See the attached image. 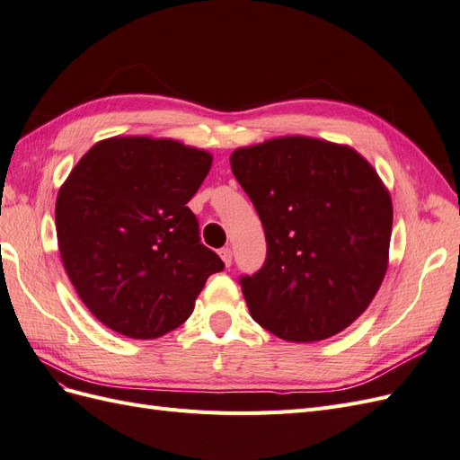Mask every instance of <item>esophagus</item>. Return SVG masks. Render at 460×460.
Listing matches in <instances>:
<instances>
[{
  "label": "esophagus",
  "mask_w": 460,
  "mask_h": 460,
  "mask_svg": "<svg viewBox=\"0 0 460 460\" xmlns=\"http://www.w3.org/2000/svg\"><path fill=\"white\" fill-rule=\"evenodd\" d=\"M218 255H220V259H222V262H225V267H230L232 264V252L228 247H222L220 252H218Z\"/></svg>",
  "instance_id": "esophagus-1"
}]
</instances>
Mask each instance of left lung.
Returning a JSON list of instances; mask_svg holds the SVG:
<instances>
[{
	"label": "left lung",
	"instance_id": "1",
	"mask_svg": "<svg viewBox=\"0 0 460 460\" xmlns=\"http://www.w3.org/2000/svg\"><path fill=\"white\" fill-rule=\"evenodd\" d=\"M230 166L267 235V262L240 280L255 323L294 343L351 326L389 267L394 205L374 166L311 136L238 147Z\"/></svg>",
	"mask_w": 460,
	"mask_h": 460
}]
</instances>
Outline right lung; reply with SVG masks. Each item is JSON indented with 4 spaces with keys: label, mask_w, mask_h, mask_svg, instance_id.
Here are the masks:
<instances>
[{
    "label": "right lung",
    "mask_w": 460,
    "mask_h": 460,
    "mask_svg": "<svg viewBox=\"0 0 460 460\" xmlns=\"http://www.w3.org/2000/svg\"><path fill=\"white\" fill-rule=\"evenodd\" d=\"M213 155L172 137L113 136L75 164L55 201L63 267L102 324L155 340L184 324L220 257L188 201Z\"/></svg>",
    "instance_id": "1"
}]
</instances>
